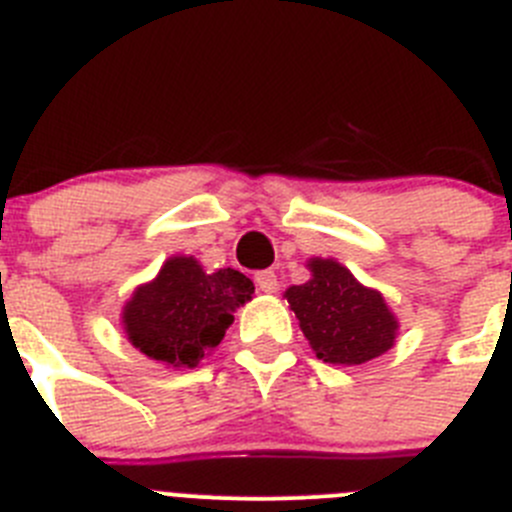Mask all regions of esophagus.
I'll return each mask as SVG.
<instances>
[{
	"label": "esophagus",
	"mask_w": 512,
	"mask_h": 512,
	"mask_svg": "<svg viewBox=\"0 0 512 512\" xmlns=\"http://www.w3.org/2000/svg\"><path fill=\"white\" fill-rule=\"evenodd\" d=\"M253 281H256V287H259V292H264V294H274L276 287H279V281H276V274L271 269L259 271V274L253 276Z\"/></svg>",
	"instance_id": "esophagus-1"
}]
</instances>
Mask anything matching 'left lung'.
Masks as SVG:
<instances>
[{
  "label": "left lung",
  "instance_id": "1",
  "mask_svg": "<svg viewBox=\"0 0 512 512\" xmlns=\"http://www.w3.org/2000/svg\"><path fill=\"white\" fill-rule=\"evenodd\" d=\"M312 279L284 292L314 355L330 365H363L396 345L398 320L378 289L335 259H309Z\"/></svg>",
  "mask_w": 512,
  "mask_h": 512
}]
</instances>
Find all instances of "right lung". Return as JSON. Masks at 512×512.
Returning <instances> with one entry per match:
<instances>
[{"mask_svg":"<svg viewBox=\"0 0 512 512\" xmlns=\"http://www.w3.org/2000/svg\"><path fill=\"white\" fill-rule=\"evenodd\" d=\"M253 281L236 269L205 271L192 256H170L159 274L139 284L121 309V325L139 353L167 368H195L238 307L251 302Z\"/></svg>","mask_w":512,"mask_h":512,"instance_id":"1","label":"right lung"}]
</instances>
